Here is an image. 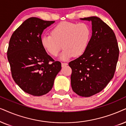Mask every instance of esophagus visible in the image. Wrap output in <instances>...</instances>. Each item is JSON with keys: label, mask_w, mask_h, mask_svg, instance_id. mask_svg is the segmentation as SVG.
<instances>
[{"label": "esophagus", "mask_w": 126, "mask_h": 126, "mask_svg": "<svg viewBox=\"0 0 126 126\" xmlns=\"http://www.w3.org/2000/svg\"><path fill=\"white\" fill-rule=\"evenodd\" d=\"M68 64L67 63H62V67H64L67 66V65Z\"/></svg>", "instance_id": "obj_1"}]
</instances>
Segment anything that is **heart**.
<instances>
[{
	"label": "heart",
	"instance_id": "obj_1",
	"mask_svg": "<svg viewBox=\"0 0 126 126\" xmlns=\"http://www.w3.org/2000/svg\"><path fill=\"white\" fill-rule=\"evenodd\" d=\"M90 37L91 30L86 23L62 22L52 29L51 34L42 37L41 43L44 49L54 57L64 48L60 58L66 60L72 56L83 55L88 47Z\"/></svg>",
	"mask_w": 126,
	"mask_h": 126
}]
</instances>
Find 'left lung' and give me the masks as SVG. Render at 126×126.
I'll list each match as a JSON object with an SVG mask.
<instances>
[{
  "label": "left lung",
  "instance_id": "1",
  "mask_svg": "<svg viewBox=\"0 0 126 126\" xmlns=\"http://www.w3.org/2000/svg\"><path fill=\"white\" fill-rule=\"evenodd\" d=\"M81 19L92 22V36L85 53L68 65L73 91L80 96L90 97L103 90L113 77L119 49L113 30L100 18Z\"/></svg>",
  "mask_w": 126,
  "mask_h": 126
}]
</instances>
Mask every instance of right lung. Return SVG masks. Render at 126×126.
Returning <instances> with one entry per match:
<instances>
[{
	"mask_svg": "<svg viewBox=\"0 0 126 126\" xmlns=\"http://www.w3.org/2000/svg\"><path fill=\"white\" fill-rule=\"evenodd\" d=\"M55 22L36 17L28 18L13 33L7 52L11 75L25 92L35 96L48 93L61 63L55 61L41 46L44 30Z\"/></svg>",
	"mask_w": 126,
	"mask_h": 126,
	"instance_id": "obj_1",
	"label": "right lung"
}]
</instances>
